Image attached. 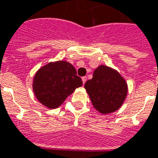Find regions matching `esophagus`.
<instances>
[{
  "label": "esophagus",
  "mask_w": 158,
  "mask_h": 158,
  "mask_svg": "<svg viewBox=\"0 0 158 158\" xmlns=\"http://www.w3.org/2000/svg\"><path fill=\"white\" fill-rule=\"evenodd\" d=\"M82 81H83V84H85V82L87 81V77H83L82 78Z\"/></svg>",
  "instance_id": "1"
}]
</instances>
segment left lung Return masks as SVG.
<instances>
[{
	"label": "left lung",
	"mask_w": 158,
	"mask_h": 158,
	"mask_svg": "<svg viewBox=\"0 0 158 158\" xmlns=\"http://www.w3.org/2000/svg\"><path fill=\"white\" fill-rule=\"evenodd\" d=\"M84 88L94 108L102 114H108L122 107L127 98V84L118 71L101 64L95 69L93 78Z\"/></svg>",
	"instance_id": "8db88e82"
}]
</instances>
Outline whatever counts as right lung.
<instances>
[{"label": "right lung", "mask_w": 158, "mask_h": 158, "mask_svg": "<svg viewBox=\"0 0 158 158\" xmlns=\"http://www.w3.org/2000/svg\"><path fill=\"white\" fill-rule=\"evenodd\" d=\"M83 82L73 64L65 60L50 62L36 71L32 88L35 98L49 109L59 108Z\"/></svg>", "instance_id": "add662e5"}]
</instances>
